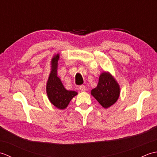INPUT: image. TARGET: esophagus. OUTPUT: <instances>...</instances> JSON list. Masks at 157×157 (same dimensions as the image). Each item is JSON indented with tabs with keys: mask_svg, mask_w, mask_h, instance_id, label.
Returning <instances> with one entry per match:
<instances>
[{
	"mask_svg": "<svg viewBox=\"0 0 157 157\" xmlns=\"http://www.w3.org/2000/svg\"><path fill=\"white\" fill-rule=\"evenodd\" d=\"M79 88L81 91H85L86 90V86L84 85H81L80 86H79Z\"/></svg>",
	"mask_w": 157,
	"mask_h": 157,
	"instance_id": "34e87169",
	"label": "esophagus"
}]
</instances>
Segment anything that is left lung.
Here are the masks:
<instances>
[{"instance_id":"8db88e82","label":"left lung","mask_w":157,"mask_h":157,"mask_svg":"<svg viewBox=\"0 0 157 157\" xmlns=\"http://www.w3.org/2000/svg\"><path fill=\"white\" fill-rule=\"evenodd\" d=\"M119 94L120 88L117 82L106 72L101 73L97 86L91 91V94L105 109L115 104Z\"/></svg>"}]
</instances>
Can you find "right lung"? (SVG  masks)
I'll use <instances>...</instances> for the list:
<instances>
[{
  "label": "right lung",
  "mask_w": 157,
  "mask_h": 157,
  "mask_svg": "<svg viewBox=\"0 0 157 157\" xmlns=\"http://www.w3.org/2000/svg\"><path fill=\"white\" fill-rule=\"evenodd\" d=\"M59 55L53 56L51 61V72L46 84V92L49 101L52 104L59 109H64L69 105L71 100L78 93L72 90H67L57 77L58 60Z\"/></svg>",
  "instance_id": "obj_1"
}]
</instances>
